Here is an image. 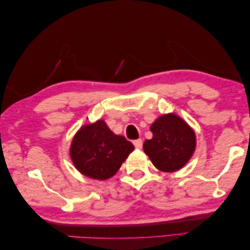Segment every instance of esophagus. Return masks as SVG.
I'll list each match as a JSON object with an SVG mask.
<instances>
[{
    "label": "esophagus",
    "mask_w": 250,
    "mask_h": 250,
    "mask_svg": "<svg viewBox=\"0 0 250 250\" xmlns=\"http://www.w3.org/2000/svg\"><path fill=\"white\" fill-rule=\"evenodd\" d=\"M134 146H135L136 148H142V146H143V142H142V140L140 138V140H136L133 142Z\"/></svg>",
    "instance_id": "obj_1"
}]
</instances>
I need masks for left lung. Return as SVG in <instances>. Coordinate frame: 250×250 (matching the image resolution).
Returning a JSON list of instances; mask_svg holds the SVG:
<instances>
[{
	"mask_svg": "<svg viewBox=\"0 0 250 250\" xmlns=\"http://www.w3.org/2000/svg\"><path fill=\"white\" fill-rule=\"evenodd\" d=\"M149 128L153 137L144 142L143 149L157 170L171 173L189 162L197 138L186 121L174 113L164 114Z\"/></svg>",
	"mask_w": 250,
	"mask_h": 250,
	"instance_id": "obj_1",
	"label": "left lung"
}]
</instances>
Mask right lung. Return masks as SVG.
I'll use <instances>...</instances> for the list:
<instances>
[{
	"label": "right lung",
	"instance_id": "right-lung-1",
	"mask_svg": "<svg viewBox=\"0 0 250 250\" xmlns=\"http://www.w3.org/2000/svg\"><path fill=\"white\" fill-rule=\"evenodd\" d=\"M134 145L124 136L116 135L105 121L80 127L72 138L69 154L75 167L90 179L107 180L120 170Z\"/></svg>",
	"mask_w": 250,
	"mask_h": 250
}]
</instances>
